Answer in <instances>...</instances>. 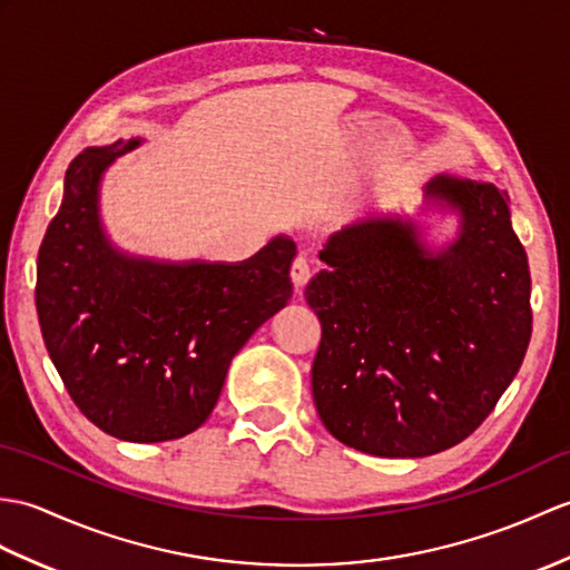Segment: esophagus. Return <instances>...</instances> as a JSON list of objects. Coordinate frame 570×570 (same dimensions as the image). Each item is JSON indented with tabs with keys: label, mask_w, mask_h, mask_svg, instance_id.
Listing matches in <instances>:
<instances>
[{
	"label": "esophagus",
	"mask_w": 570,
	"mask_h": 570,
	"mask_svg": "<svg viewBox=\"0 0 570 570\" xmlns=\"http://www.w3.org/2000/svg\"><path fill=\"white\" fill-rule=\"evenodd\" d=\"M311 262L306 257H296L294 264H291V279H294L296 288H303L311 279Z\"/></svg>",
	"instance_id": "1"
}]
</instances>
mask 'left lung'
Masks as SVG:
<instances>
[{"label": "left lung", "instance_id": "left-lung-1", "mask_svg": "<svg viewBox=\"0 0 570 570\" xmlns=\"http://www.w3.org/2000/svg\"><path fill=\"white\" fill-rule=\"evenodd\" d=\"M454 215L432 246L426 218ZM327 269L306 286L323 337L313 401L325 430L356 452L430 456L491 415L532 335V279L508 194L436 175L415 216L368 214L327 237Z\"/></svg>", "mask_w": 570, "mask_h": 570}]
</instances>
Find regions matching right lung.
<instances>
[{"instance_id":"right-lung-1","label":"right lung","mask_w":570,"mask_h":570,"mask_svg":"<svg viewBox=\"0 0 570 570\" xmlns=\"http://www.w3.org/2000/svg\"><path fill=\"white\" fill-rule=\"evenodd\" d=\"M142 138L87 148L65 171L38 249L36 308L75 405L126 442L202 428L233 356L291 294L296 243L276 235L243 262L155 259L118 247L101 220V179Z\"/></svg>"}]
</instances>
